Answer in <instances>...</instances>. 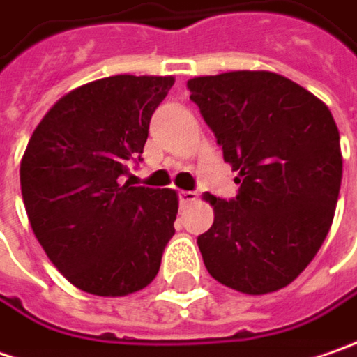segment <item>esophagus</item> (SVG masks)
Here are the masks:
<instances>
[{
	"label": "esophagus",
	"mask_w": 357,
	"mask_h": 357,
	"mask_svg": "<svg viewBox=\"0 0 357 357\" xmlns=\"http://www.w3.org/2000/svg\"><path fill=\"white\" fill-rule=\"evenodd\" d=\"M178 197H179V204H181V206H188V204L195 202L197 194H195V192H179Z\"/></svg>",
	"instance_id": "34e87169"
}]
</instances>
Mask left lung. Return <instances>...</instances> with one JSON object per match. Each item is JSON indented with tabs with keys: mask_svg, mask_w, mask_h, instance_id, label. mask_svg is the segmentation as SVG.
Instances as JSON below:
<instances>
[{
	"mask_svg": "<svg viewBox=\"0 0 357 357\" xmlns=\"http://www.w3.org/2000/svg\"><path fill=\"white\" fill-rule=\"evenodd\" d=\"M240 176L238 195H206L213 225L197 238L209 275L261 296L291 284L326 240L342 185L340 132L324 101L271 71L188 82Z\"/></svg>",
	"mask_w": 357,
	"mask_h": 357,
	"instance_id": "1",
	"label": "left lung"
}]
</instances>
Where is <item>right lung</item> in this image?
Wrapping results in <instances>:
<instances>
[{"mask_svg":"<svg viewBox=\"0 0 357 357\" xmlns=\"http://www.w3.org/2000/svg\"><path fill=\"white\" fill-rule=\"evenodd\" d=\"M174 77L114 75L63 96L39 121L20 167L36 238L71 284L128 296L158 275L176 234L178 194L133 188L149 119Z\"/></svg>","mask_w":357,"mask_h":357,"instance_id":"add662e5","label":"right lung"}]
</instances>
